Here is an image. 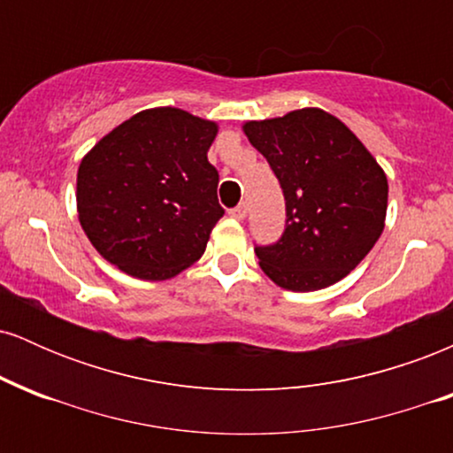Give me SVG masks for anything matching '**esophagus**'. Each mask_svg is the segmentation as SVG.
Here are the masks:
<instances>
[{"label": "esophagus", "instance_id": "34e87169", "mask_svg": "<svg viewBox=\"0 0 453 453\" xmlns=\"http://www.w3.org/2000/svg\"><path fill=\"white\" fill-rule=\"evenodd\" d=\"M230 217H234V219H238V221H242L244 217H247V206L241 204V206H236V209H232Z\"/></svg>", "mask_w": 453, "mask_h": 453}]
</instances>
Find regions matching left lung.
Returning a JSON list of instances; mask_svg holds the SVG:
<instances>
[{
	"mask_svg": "<svg viewBox=\"0 0 453 453\" xmlns=\"http://www.w3.org/2000/svg\"><path fill=\"white\" fill-rule=\"evenodd\" d=\"M285 196V232L257 247L259 268L289 292H317L345 279L386 227L388 176L334 114L300 108L244 121Z\"/></svg>",
	"mask_w": 453,
	"mask_h": 453,
	"instance_id": "obj_1",
	"label": "left lung"
}]
</instances>
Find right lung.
Wrapping results in <instances>:
<instances>
[{"label": "right lung", "instance_id": "right-lung-1", "mask_svg": "<svg viewBox=\"0 0 453 453\" xmlns=\"http://www.w3.org/2000/svg\"><path fill=\"white\" fill-rule=\"evenodd\" d=\"M219 126L174 106L147 108L108 132L76 174L78 221L129 277L173 279L204 253L223 217L209 149Z\"/></svg>", "mask_w": 453, "mask_h": 453}]
</instances>
